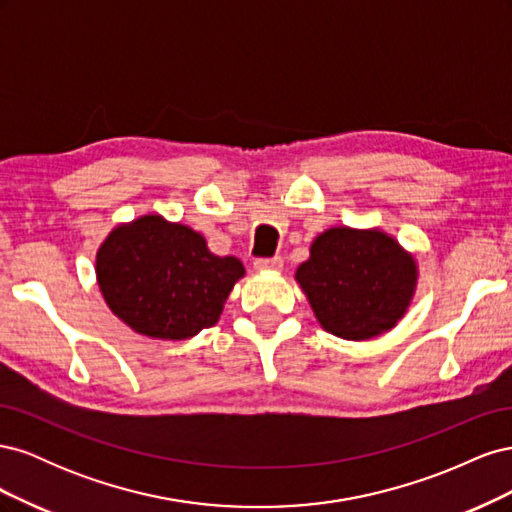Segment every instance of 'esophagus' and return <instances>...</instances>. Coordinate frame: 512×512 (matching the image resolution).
<instances>
[{
  "instance_id": "34e87169",
  "label": "esophagus",
  "mask_w": 512,
  "mask_h": 512,
  "mask_svg": "<svg viewBox=\"0 0 512 512\" xmlns=\"http://www.w3.org/2000/svg\"><path fill=\"white\" fill-rule=\"evenodd\" d=\"M284 267V260L280 256L275 258H256L254 269L256 271H280Z\"/></svg>"
}]
</instances>
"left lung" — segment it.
Here are the masks:
<instances>
[{
    "label": "left lung",
    "mask_w": 512,
    "mask_h": 512,
    "mask_svg": "<svg viewBox=\"0 0 512 512\" xmlns=\"http://www.w3.org/2000/svg\"><path fill=\"white\" fill-rule=\"evenodd\" d=\"M294 280L324 331L363 342L404 318L418 269L414 256L386 232L337 226L314 239Z\"/></svg>",
    "instance_id": "1"
}]
</instances>
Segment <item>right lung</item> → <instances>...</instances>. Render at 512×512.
Masks as SVG:
<instances>
[{
    "instance_id": "right-lung-1",
    "label": "right lung",
    "mask_w": 512,
    "mask_h": 512,
    "mask_svg": "<svg viewBox=\"0 0 512 512\" xmlns=\"http://www.w3.org/2000/svg\"><path fill=\"white\" fill-rule=\"evenodd\" d=\"M98 286L111 312L153 339H190L220 320L245 269L215 256L190 226L143 215L111 230L96 254Z\"/></svg>"
}]
</instances>
